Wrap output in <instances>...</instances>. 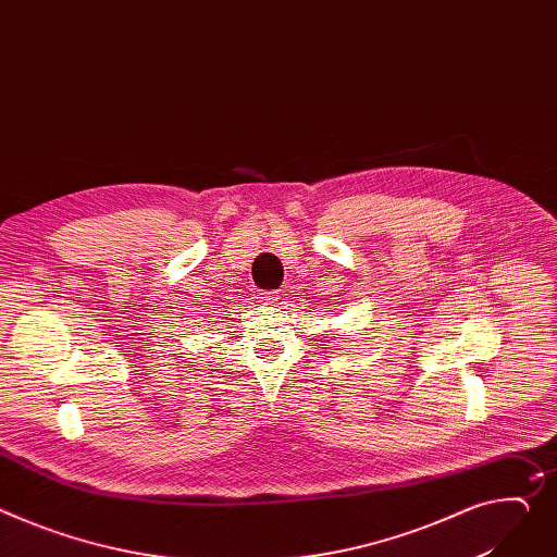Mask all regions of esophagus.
<instances>
[{
	"instance_id": "obj_1",
	"label": "esophagus",
	"mask_w": 557,
	"mask_h": 557,
	"mask_svg": "<svg viewBox=\"0 0 557 557\" xmlns=\"http://www.w3.org/2000/svg\"><path fill=\"white\" fill-rule=\"evenodd\" d=\"M276 298H278L276 292H261V294H259V301H261L263 306H274Z\"/></svg>"
}]
</instances>
